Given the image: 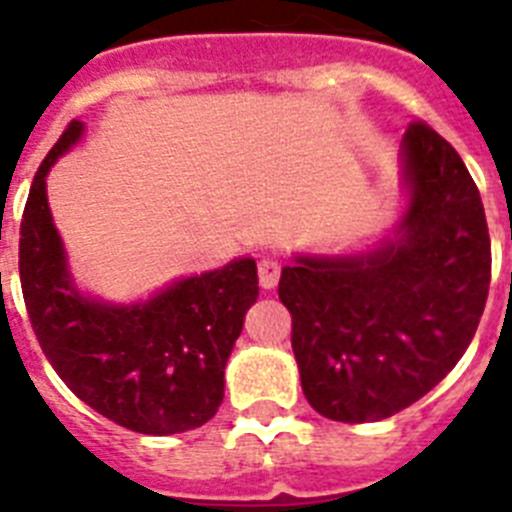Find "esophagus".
Listing matches in <instances>:
<instances>
[{"label": "esophagus", "instance_id": "34e87169", "mask_svg": "<svg viewBox=\"0 0 512 512\" xmlns=\"http://www.w3.org/2000/svg\"><path fill=\"white\" fill-rule=\"evenodd\" d=\"M279 282V264L274 259L259 261V284L264 289H274Z\"/></svg>", "mask_w": 512, "mask_h": 512}]
</instances>
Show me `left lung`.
I'll return each mask as SVG.
<instances>
[{"mask_svg":"<svg viewBox=\"0 0 512 512\" xmlns=\"http://www.w3.org/2000/svg\"><path fill=\"white\" fill-rule=\"evenodd\" d=\"M400 223L361 251L295 253L279 300L307 402L338 423L392 418L472 343L490 289V233L459 153L423 122L402 135Z\"/></svg>","mask_w":512,"mask_h":512,"instance_id":"1","label":"left lung"}]
</instances>
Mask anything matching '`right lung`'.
<instances>
[{
  "label": "right lung",
  "mask_w": 512,
  "mask_h": 512,
  "mask_svg": "<svg viewBox=\"0 0 512 512\" xmlns=\"http://www.w3.org/2000/svg\"><path fill=\"white\" fill-rule=\"evenodd\" d=\"M84 128L71 122L30 187L20 225L27 315L58 377L89 408L146 436L192 431L225 397V364L259 297L256 261L233 259L135 302H107L79 289L45 179Z\"/></svg>",
  "instance_id": "obj_1"
}]
</instances>
